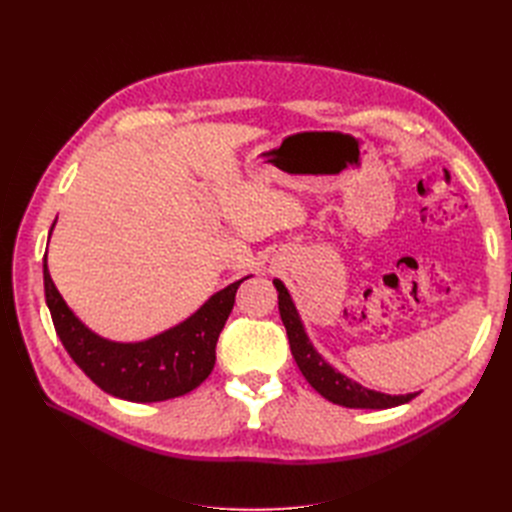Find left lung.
<instances>
[{"instance_id": "obj_1", "label": "left lung", "mask_w": 512, "mask_h": 512, "mask_svg": "<svg viewBox=\"0 0 512 512\" xmlns=\"http://www.w3.org/2000/svg\"><path fill=\"white\" fill-rule=\"evenodd\" d=\"M277 288V305H280V316L288 333V342L294 361H297L301 374L305 380L314 386V389L324 397L333 401L337 406L344 408H365V410H384L395 408L401 404H408L418 393L408 395H386L380 391L365 389L363 384L350 380L342 371H337L333 365L322 359V354L309 342L301 316L294 307L288 288L284 282L273 280Z\"/></svg>"}]
</instances>
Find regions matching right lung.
Wrapping results in <instances>:
<instances>
[{"mask_svg": "<svg viewBox=\"0 0 512 512\" xmlns=\"http://www.w3.org/2000/svg\"><path fill=\"white\" fill-rule=\"evenodd\" d=\"M57 222V220H55ZM51 226V232L55 228ZM49 232V239H51ZM44 297L61 344L85 376L108 395L151 404L181 397L203 384L215 365V344L235 305V294L243 280L215 292L196 312L145 342H111L74 316L55 288L46 256Z\"/></svg>", "mask_w": 512, "mask_h": 512, "instance_id": "right-lung-1", "label": "right lung"}]
</instances>
